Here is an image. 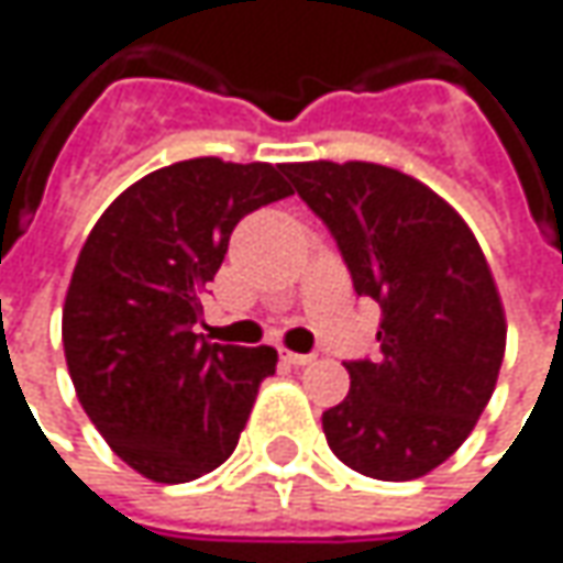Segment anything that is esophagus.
Here are the masks:
<instances>
[{"mask_svg": "<svg viewBox=\"0 0 563 563\" xmlns=\"http://www.w3.org/2000/svg\"><path fill=\"white\" fill-rule=\"evenodd\" d=\"M285 361H288V364H295V367H303V364H313V361H317V354L285 352Z\"/></svg>", "mask_w": 563, "mask_h": 563, "instance_id": "esophagus-1", "label": "esophagus"}]
</instances>
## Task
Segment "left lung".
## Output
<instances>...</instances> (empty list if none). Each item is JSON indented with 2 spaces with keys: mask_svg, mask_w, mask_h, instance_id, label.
Masks as SVG:
<instances>
[{
  "mask_svg": "<svg viewBox=\"0 0 563 563\" xmlns=\"http://www.w3.org/2000/svg\"><path fill=\"white\" fill-rule=\"evenodd\" d=\"M335 240L357 297L377 300V357L345 361L349 396L323 411L329 450L379 482L450 460L485 411L507 323L475 234L437 192L367 161L285 164Z\"/></svg>",
  "mask_w": 563,
  "mask_h": 563,
  "instance_id": "1",
  "label": "left lung"
}]
</instances>
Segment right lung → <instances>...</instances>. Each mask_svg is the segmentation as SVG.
<instances>
[{
	"label": "right lung",
	"instance_id": "add662e5",
	"mask_svg": "<svg viewBox=\"0 0 563 563\" xmlns=\"http://www.w3.org/2000/svg\"><path fill=\"white\" fill-rule=\"evenodd\" d=\"M288 196L285 164L177 161L117 196L78 253L63 307L69 377L110 450L152 482L224 463L275 374V349L218 345L196 325L240 218Z\"/></svg>",
	"mask_w": 563,
	"mask_h": 563
}]
</instances>
